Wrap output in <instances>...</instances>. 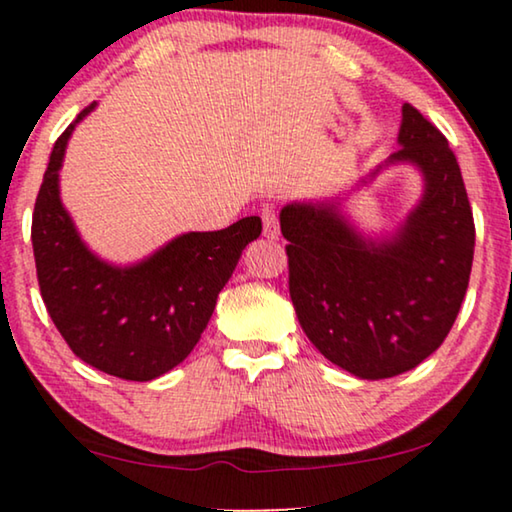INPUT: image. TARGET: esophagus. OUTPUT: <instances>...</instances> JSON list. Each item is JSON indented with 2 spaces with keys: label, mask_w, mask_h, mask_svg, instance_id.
<instances>
[{
  "label": "esophagus",
  "mask_w": 512,
  "mask_h": 512,
  "mask_svg": "<svg viewBox=\"0 0 512 512\" xmlns=\"http://www.w3.org/2000/svg\"><path fill=\"white\" fill-rule=\"evenodd\" d=\"M263 235L268 237V240H279V221L275 209L270 205L263 207Z\"/></svg>",
  "instance_id": "1"
}]
</instances>
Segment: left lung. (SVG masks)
Returning <instances> with one entry per match:
<instances>
[{
	"label": "left lung",
	"instance_id": "8db88e82",
	"mask_svg": "<svg viewBox=\"0 0 512 512\" xmlns=\"http://www.w3.org/2000/svg\"><path fill=\"white\" fill-rule=\"evenodd\" d=\"M401 111V149L352 188L387 167H415L422 198L391 233H361L345 212L347 193L293 200L279 212L300 326L328 361L361 380L408 373L443 345L473 265V212L457 158L415 107Z\"/></svg>",
	"mask_w": 512,
	"mask_h": 512
}]
</instances>
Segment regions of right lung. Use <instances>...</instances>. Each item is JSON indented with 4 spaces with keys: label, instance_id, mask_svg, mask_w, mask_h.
<instances>
[{
    "label": "right lung",
    "instance_id": "add662e5",
    "mask_svg": "<svg viewBox=\"0 0 512 512\" xmlns=\"http://www.w3.org/2000/svg\"><path fill=\"white\" fill-rule=\"evenodd\" d=\"M62 132L32 214V247L41 298L69 349L102 373L149 382L179 366L205 331L216 298L242 251L261 235L244 216L212 233L177 235L142 261L118 265L83 242L60 198V170L76 125Z\"/></svg>",
    "mask_w": 512,
    "mask_h": 512
}]
</instances>
